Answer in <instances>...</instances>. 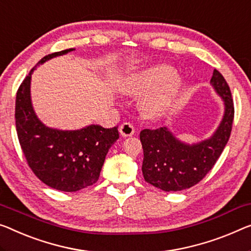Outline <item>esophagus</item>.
<instances>
[{
	"mask_svg": "<svg viewBox=\"0 0 251 251\" xmlns=\"http://www.w3.org/2000/svg\"><path fill=\"white\" fill-rule=\"evenodd\" d=\"M119 133H121L122 136L127 137L132 136L135 133V128L134 126L130 124V123H123V124L119 126Z\"/></svg>",
	"mask_w": 251,
	"mask_h": 251,
	"instance_id": "esophagus-1",
	"label": "esophagus"
}]
</instances>
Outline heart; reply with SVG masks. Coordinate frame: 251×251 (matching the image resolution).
Listing matches in <instances>:
<instances>
[{
    "mask_svg": "<svg viewBox=\"0 0 251 251\" xmlns=\"http://www.w3.org/2000/svg\"><path fill=\"white\" fill-rule=\"evenodd\" d=\"M180 80L171 66L158 64L133 73L122 85V91L129 96H141L153 89L141 103L142 111L150 118H159L173 106L180 89Z\"/></svg>",
    "mask_w": 251,
    "mask_h": 251,
    "instance_id": "obj_1",
    "label": "heart"
}]
</instances>
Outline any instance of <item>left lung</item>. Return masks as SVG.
Instances as JSON below:
<instances>
[{"instance_id": "8db88e82", "label": "left lung", "mask_w": 251, "mask_h": 251, "mask_svg": "<svg viewBox=\"0 0 251 251\" xmlns=\"http://www.w3.org/2000/svg\"><path fill=\"white\" fill-rule=\"evenodd\" d=\"M211 84L224 102V115L213 135L198 143L179 141L167 127L143 129L140 140L143 148L142 173L145 181L164 192H178L198 184L223 152L230 138L234 117L229 85L218 70Z\"/></svg>"}]
</instances>
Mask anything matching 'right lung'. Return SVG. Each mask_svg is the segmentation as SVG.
I'll return each mask as SVG.
<instances>
[{"mask_svg": "<svg viewBox=\"0 0 251 251\" xmlns=\"http://www.w3.org/2000/svg\"><path fill=\"white\" fill-rule=\"evenodd\" d=\"M72 50L74 48L56 51L40 59L22 81L16 99L17 134L28 166L44 184L62 192H77L96 184L108 151L119 137L117 127L50 128L35 114L30 97L33 70L48 59Z\"/></svg>", "mask_w": 251, "mask_h": 251, "instance_id": "1", "label": "right lung"}]
</instances>
